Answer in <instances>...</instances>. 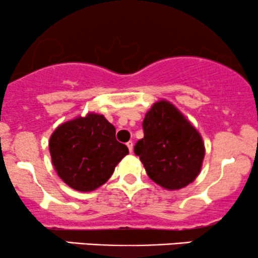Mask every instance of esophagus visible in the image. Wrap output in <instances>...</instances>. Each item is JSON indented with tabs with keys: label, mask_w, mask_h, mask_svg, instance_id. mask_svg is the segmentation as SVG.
<instances>
[{
	"label": "esophagus",
	"mask_w": 258,
	"mask_h": 258,
	"mask_svg": "<svg viewBox=\"0 0 258 258\" xmlns=\"http://www.w3.org/2000/svg\"><path fill=\"white\" fill-rule=\"evenodd\" d=\"M127 148H128L130 153H132V152H133V142L130 141L128 143H127Z\"/></svg>",
	"instance_id": "obj_1"
}]
</instances>
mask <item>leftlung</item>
I'll list each match as a JSON object with an SVG mask.
<instances>
[{
  "label": "left lung",
  "mask_w": 258,
  "mask_h": 258,
  "mask_svg": "<svg viewBox=\"0 0 258 258\" xmlns=\"http://www.w3.org/2000/svg\"><path fill=\"white\" fill-rule=\"evenodd\" d=\"M144 137L136 143L148 176L168 190L186 186L201 170L205 147L197 128L167 100L154 103L143 121Z\"/></svg>",
  "instance_id": "1"
}]
</instances>
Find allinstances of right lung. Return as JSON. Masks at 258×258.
I'll list each match as a JSON object with an SVG mask.
<instances>
[{
	"label": "right lung",
	"instance_id": "1",
	"mask_svg": "<svg viewBox=\"0 0 258 258\" xmlns=\"http://www.w3.org/2000/svg\"><path fill=\"white\" fill-rule=\"evenodd\" d=\"M115 127L103 115L90 112L67 121L49 138V153L58 176L79 191H92L111 177L128 154L115 138Z\"/></svg>",
	"mask_w": 258,
	"mask_h": 258
}]
</instances>
